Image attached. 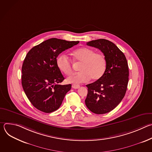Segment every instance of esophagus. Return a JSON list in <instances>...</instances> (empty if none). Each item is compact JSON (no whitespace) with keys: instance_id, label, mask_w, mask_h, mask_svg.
I'll return each instance as SVG.
<instances>
[{"instance_id":"esophagus-1","label":"esophagus","mask_w":152,"mask_h":152,"mask_svg":"<svg viewBox=\"0 0 152 152\" xmlns=\"http://www.w3.org/2000/svg\"><path fill=\"white\" fill-rule=\"evenodd\" d=\"M80 87L79 85H77V84H73L72 85V88L74 89H77Z\"/></svg>"}]
</instances>
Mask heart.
<instances>
[{"instance_id": "obj_1", "label": "heart", "mask_w": 152, "mask_h": 152, "mask_svg": "<svg viewBox=\"0 0 152 152\" xmlns=\"http://www.w3.org/2000/svg\"><path fill=\"white\" fill-rule=\"evenodd\" d=\"M75 62H80L78 73H73L67 77L69 83H80L88 82L90 79L93 80L99 79L104 75L106 69V60L100 53H96L94 50L80 48L72 53ZM56 66L59 70L66 75L72 72L71 60L65 55H61L56 58Z\"/></svg>"}]
</instances>
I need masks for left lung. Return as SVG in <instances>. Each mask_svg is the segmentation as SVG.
<instances>
[{
    "label": "left lung",
    "instance_id": "obj_1",
    "mask_svg": "<svg viewBox=\"0 0 152 152\" xmlns=\"http://www.w3.org/2000/svg\"><path fill=\"white\" fill-rule=\"evenodd\" d=\"M99 49L106 60L104 75L96 82L86 85L88 94L85 104L93 113H110L123 99L129 81V67L124 53L114 43L105 39L86 42Z\"/></svg>",
    "mask_w": 152,
    "mask_h": 152
}]
</instances>
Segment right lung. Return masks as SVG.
I'll return each instance as SVG.
<instances>
[{"instance_id":"right-lung-1","label":"right lung","mask_w":152,"mask_h":152,"mask_svg":"<svg viewBox=\"0 0 152 152\" xmlns=\"http://www.w3.org/2000/svg\"><path fill=\"white\" fill-rule=\"evenodd\" d=\"M79 42L53 38L34 46L27 53L21 68V84L37 110L46 113L57 110L70 90L71 84H59L64 77L56 61L61 53Z\"/></svg>"}]
</instances>
